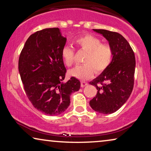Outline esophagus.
<instances>
[{
    "mask_svg": "<svg viewBox=\"0 0 151 151\" xmlns=\"http://www.w3.org/2000/svg\"><path fill=\"white\" fill-rule=\"evenodd\" d=\"M87 85H88V83L87 82H81V87H82V88L86 86Z\"/></svg>",
    "mask_w": 151,
    "mask_h": 151,
    "instance_id": "34e87169",
    "label": "esophagus"
}]
</instances>
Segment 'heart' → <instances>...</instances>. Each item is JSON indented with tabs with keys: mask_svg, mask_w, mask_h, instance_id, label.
I'll return each instance as SVG.
<instances>
[{
	"mask_svg": "<svg viewBox=\"0 0 151 151\" xmlns=\"http://www.w3.org/2000/svg\"><path fill=\"white\" fill-rule=\"evenodd\" d=\"M75 44L81 49L87 52L82 65H76L69 71L73 77L80 80H86L92 77L94 71L101 73L109 65L113 57L111 46L102 44L101 40L95 36L86 34L76 39ZM61 57L67 66H71L74 60V52L69 46L62 49Z\"/></svg>",
	"mask_w": 151,
	"mask_h": 151,
	"instance_id": "heart-1",
	"label": "heart"
}]
</instances>
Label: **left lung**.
I'll use <instances>...</instances> for the list:
<instances>
[{
    "label": "left lung",
    "instance_id": "left-lung-1",
    "mask_svg": "<svg viewBox=\"0 0 151 151\" xmlns=\"http://www.w3.org/2000/svg\"><path fill=\"white\" fill-rule=\"evenodd\" d=\"M93 30L109 42L113 57L109 65L90 82L97 89L90 105L96 112L111 114L126 103L133 90L135 55L128 42L120 34L106 29Z\"/></svg>",
    "mask_w": 151,
    "mask_h": 151
}]
</instances>
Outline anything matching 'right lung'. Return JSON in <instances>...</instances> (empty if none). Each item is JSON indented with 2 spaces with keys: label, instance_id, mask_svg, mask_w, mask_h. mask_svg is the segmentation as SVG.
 Instances as JSON below:
<instances>
[{
  "label": "right lung",
  "instance_id": "add662e5",
  "mask_svg": "<svg viewBox=\"0 0 151 151\" xmlns=\"http://www.w3.org/2000/svg\"><path fill=\"white\" fill-rule=\"evenodd\" d=\"M66 41L58 27L44 29L29 37L19 56L18 68L27 98L46 115L63 113L71 94L80 88L75 77L63 81L66 68L61 51Z\"/></svg>",
  "mask_w": 151,
  "mask_h": 151
}]
</instances>
